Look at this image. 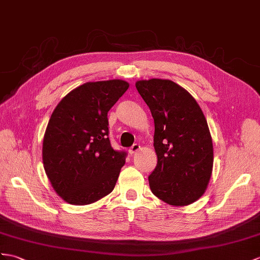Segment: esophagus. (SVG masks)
Masks as SVG:
<instances>
[{
    "label": "esophagus",
    "instance_id": "34e87169",
    "mask_svg": "<svg viewBox=\"0 0 260 260\" xmlns=\"http://www.w3.org/2000/svg\"><path fill=\"white\" fill-rule=\"evenodd\" d=\"M140 144H138V143H135L134 145H132V147L129 149V153L132 155V154H135V153H137V152L140 150Z\"/></svg>",
    "mask_w": 260,
    "mask_h": 260
}]
</instances>
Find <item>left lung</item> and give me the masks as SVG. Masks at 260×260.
Instances as JSON below:
<instances>
[{"label": "left lung", "instance_id": "obj_1", "mask_svg": "<svg viewBox=\"0 0 260 260\" xmlns=\"http://www.w3.org/2000/svg\"><path fill=\"white\" fill-rule=\"evenodd\" d=\"M136 87L154 119L157 164L149 176L151 191L170 205L192 204L205 193L213 171V141L204 113L172 80H138Z\"/></svg>", "mask_w": 260, "mask_h": 260}]
</instances>
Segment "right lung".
Returning a JSON list of instances; mask_svg holds the SVG:
<instances>
[{"mask_svg": "<svg viewBox=\"0 0 260 260\" xmlns=\"http://www.w3.org/2000/svg\"><path fill=\"white\" fill-rule=\"evenodd\" d=\"M128 88L121 79L86 82L67 93L50 116L43 164L67 203L91 204L115 188L126 153L112 149L107 115Z\"/></svg>", "mask_w": 260, "mask_h": 260, "instance_id": "add662e5", "label": "right lung"}]
</instances>
